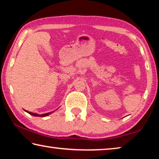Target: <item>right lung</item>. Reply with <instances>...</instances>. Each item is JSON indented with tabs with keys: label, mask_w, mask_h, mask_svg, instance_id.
<instances>
[{
	"label": "right lung",
	"mask_w": 159,
	"mask_h": 159,
	"mask_svg": "<svg viewBox=\"0 0 159 159\" xmlns=\"http://www.w3.org/2000/svg\"><path fill=\"white\" fill-rule=\"evenodd\" d=\"M25 111H26L27 113H29V114H31L32 116H41V117H45V116H47L50 115V114H52V112L54 111H52V112H48V113H46V114H36V113H32V112H30V111H26V110H25Z\"/></svg>",
	"instance_id": "add662e5"
}]
</instances>
